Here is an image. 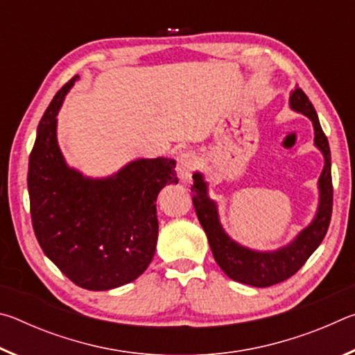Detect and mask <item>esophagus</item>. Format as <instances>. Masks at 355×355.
I'll use <instances>...</instances> for the list:
<instances>
[{
    "mask_svg": "<svg viewBox=\"0 0 355 355\" xmlns=\"http://www.w3.org/2000/svg\"><path fill=\"white\" fill-rule=\"evenodd\" d=\"M197 158L194 152H183L178 155L177 158V173L182 183H189L192 178V172L196 169Z\"/></svg>",
    "mask_w": 355,
    "mask_h": 355,
    "instance_id": "esophagus-1",
    "label": "esophagus"
}]
</instances>
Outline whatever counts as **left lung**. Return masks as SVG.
Listing matches in <instances>:
<instances>
[{"label":"left lung","instance_id":"1","mask_svg":"<svg viewBox=\"0 0 355 355\" xmlns=\"http://www.w3.org/2000/svg\"><path fill=\"white\" fill-rule=\"evenodd\" d=\"M290 106L291 110L302 112L311 120L315 128V146L324 155V169L318 182L320 205H318L316 216L311 224L294 238V241L272 252H257L233 241L220 225L218 207L208 197L207 183L202 173L196 172L192 175L194 178V184L191 186L192 203H194L200 225L207 233L216 263L230 279L257 288L272 286L296 274L318 249V245L322 243L330 224V216H332L334 188L329 141L321 128L313 105L300 87H296L290 94Z\"/></svg>","mask_w":355,"mask_h":355}]
</instances>
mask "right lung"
<instances>
[{
	"mask_svg": "<svg viewBox=\"0 0 355 355\" xmlns=\"http://www.w3.org/2000/svg\"><path fill=\"white\" fill-rule=\"evenodd\" d=\"M80 76L59 89L42 117L29 155L28 191L35 238L75 285L105 291L136 280L158 239L156 197L178 183L175 161L136 159L107 178L65 164L56 139L58 112Z\"/></svg>",
	"mask_w": 355,
	"mask_h": 355,
	"instance_id": "obj_1",
	"label": "right lung"
}]
</instances>
